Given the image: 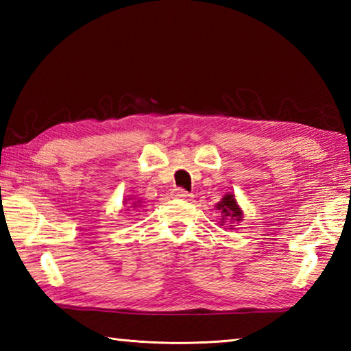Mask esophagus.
Here are the masks:
<instances>
[{
	"label": "esophagus",
	"instance_id": "34e87169",
	"mask_svg": "<svg viewBox=\"0 0 351 351\" xmlns=\"http://www.w3.org/2000/svg\"><path fill=\"white\" fill-rule=\"evenodd\" d=\"M173 197L175 198H180V199H189L190 198V193L186 192L184 189H175L173 190Z\"/></svg>",
	"mask_w": 351,
	"mask_h": 351
}]
</instances>
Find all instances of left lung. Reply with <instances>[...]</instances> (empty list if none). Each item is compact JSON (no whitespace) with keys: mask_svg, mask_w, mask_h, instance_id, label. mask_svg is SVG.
Returning a JSON list of instances; mask_svg holds the SVG:
<instances>
[{"mask_svg":"<svg viewBox=\"0 0 351 351\" xmlns=\"http://www.w3.org/2000/svg\"><path fill=\"white\" fill-rule=\"evenodd\" d=\"M215 209L221 213L219 218V226H224L226 229H234L237 224L241 223L243 219V210L240 204L237 203V198L232 192H228L221 198L219 203H217Z\"/></svg>","mask_w":351,"mask_h":351,"instance_id":"obj_1","label":"left lung"}]
</instances>
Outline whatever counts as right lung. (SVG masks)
Segmentation results:
<instances>
[{"mask_svg": "<svg viewBox=\"0 0 351 351\" xmlns=\"http://www.w3.org/2000/svg\"><path fill=\"white\" fill-rule=\"evenodd\" d=\"M141 203H142V201L138 199L136 197H130V198L123 199V204H128L130 207H133V209H136V207H141ZM130 207H128V209H130Z\"/></svg>", "mask_w": 351, "mask_h": 351, "instance_id": "add662e5", "label": "right lung"}]
</instances>
